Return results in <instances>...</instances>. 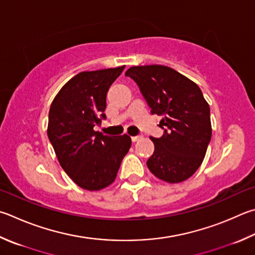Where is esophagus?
<instances>
[{
    "mask_svg": "<svg viewBox=\"0 0 255 255\" xmlns=\"http://www.w3.org/2000/svg\"><path fill=\"white\" fill-rule=\"evenodd\" d=\"M142 138V136H133V137H131V140L133 141V142H136V141H138V140H140Z\"/></svg>",
    "mask_w": 255,
    "mask_h": 255,
    "instance_id": "1",
    "label": "esophagus"
}]
</instances>
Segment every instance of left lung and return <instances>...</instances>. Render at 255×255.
Instances as JSON below:
<instances>
[{"label": "left lung", "mask_w": 255, "mask_h": 255, "mask_svg": "<svg viewBox=\"0 0 255 255\" xmlns=\"http://www.w3.org/2000/svg\"><path fill=\"white\" fill-rule=\"evenodd\" d=\"M152 115L163 116L164 135L152 138L154 154L147 166L157 178L180 183L196 172L211 141L210 106L195 82L174 69L151 64L129 68Z\"/></svg>", "instance_id": "obj_1"}]
</instances>
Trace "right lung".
Returning <instances> with one entry per match:
<instances>
[{
    "mask_svg": "<svg viewBox=\"0 0 255 255\" xmlns=\"http://www.w3.org/2000/svg\"><path fill=\"white\" fill-rule=\"evenodd\" d=\"M125 66L83 71L64 85L51 104L48 137L60 165L78 186L100 191L117 176L131 146L128 135L107 136L95 131L106 118L109 87Z\"/></svg>",
    "mask_w": 255,
    "mask_h": 255,
    "instance_id": "right-lung-1",
    "label": "right lung"
}]
</instances>
